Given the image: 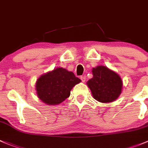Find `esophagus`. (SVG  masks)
<instances>
[{"instance_id":"1","label":"esophagus","mask_w":148,"mask_h":148,"mask_svg":"<svg viewBox=\"0 0 148 148\" xmlns=\"http://www.w3.org/2000/svg\"><path fill=\"white\" fill-rule=\"evenodd\" d=\"M80 79H81V80L83 82H84L86 81V77H84V76H82V77H80Z\"/></svg>"}]
</instances>
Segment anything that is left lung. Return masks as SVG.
I'll return each mask as SVG.
<instances>
[{"label":"left lung","instance_id":"8db88e82","mask_svg":"<svg viewBox=\"0 0 148 148\" xmlns=\"http://www.w3.org/2000/svg\"><path fill=\"white\" fill-rule=\"evenodd\" d=\"M93 77L87 82L93 97L101 103L113 102L119 96L122 81L119 76L107 67L98 66L92 69Z\"/></svg>","mask_w":148,"mask_h":148}]
</instances>
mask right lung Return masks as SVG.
<instances>
[{
	"instance_id": "add662e5",
	"label": "right lung",
	"mask_w": 148,
	"mask_h": 148,
	"mask_svg": "<svg viewBox=\"0 0 148 148\" xmlns=\"http://www.w3.org/2000/svg\"><path fill=\"white\" fill-rule=\"evenodd\" d=\"M81 82L71 71L57 68L41 76L36 82L38 97L48 105H57L69 97L70 91Z\"/></svg>"
}]
</instances>
